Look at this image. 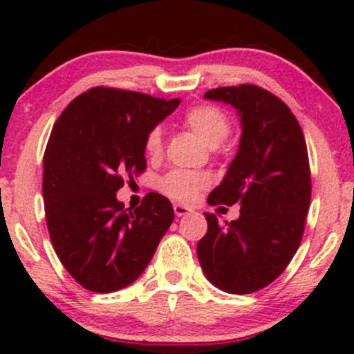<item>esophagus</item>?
I'll return each mask as SVG.
<instances>
[{
  "instance_id": "1",
  "label": "esophagus",
  "mask_w": 354,
  "mask_h": 354,
  "mask_svg": "<svg viewBox=\"0 0 354 354\" xmlns=\"http://www.w3.org/2000/svg\"><path fill=\"white\" fill-rule=\"evenodd\" d=\"M173 209H174V214H176L178 218L186 216V214L193 213V209L188 208V206H185V205H174V206H173Z\"/></svg>"
}]
</instances>
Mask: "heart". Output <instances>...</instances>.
I'll list each match as a JSON object with an SVG mask.
<instances>
[{
    "label": "heart",
    "instance_id": "heart-1",
    "mask_svg": "<svg viewBox=\"0 0 354 354\" xmlns=\"http://www.w3.org/2000/svg\"><path fill=\"white\" fill-rule=\"evenodd\" d=\"M183 123H185L191 131L196 133L198 136L205 141L209 148H218L226 141L230 135V121L228 116L211 104H200L188 109L183 116ZM163 148V133L160 128H153L146 136L145 149L148 156H158ZM209 176L206 173L198 171H178L168 173L161 180L160 188L166 196L173 198L176 201L191 203L196 200L198 194L201 193L206 186H209Z\"/></svg>",
    "mask_w": 354,
    "mask_h": 354
}]
</instances>
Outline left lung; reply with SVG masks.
Instances as JSON below:
<instances>
[{
	"mask_svg": "<svg viewBox=\"0 0 354 354\" xmlns=\"http://www.w3.org/2000/svg\"><path fill=\"white\" fill-rule=\"evenodd\" d=\"M205 98L233 106L241 121L236 156L208 203L241 206L225 225L205 213L198 259L221 291L254 293L286 270L301 243L311 201L306 141L291 109L266 89L239 84L209 89Z\"/></svg>",
	"mask_w": 354,
	"mask_h": 354,
	"instance_id": "obj_1",
	"label": "left lung"
}]
</instances>
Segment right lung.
Masks as SVG:
<instances>
[{
  "label": "right lung",
  "mask_w": 354,
  "mask_h": 354,
  "mask_svg": "<svg viewBox=\"0 0 354 354\" xmlns=\"http://www.w3.org/2000/svg\"><path fill=\"white\" fill-rule=\"evenodd\" d=\"M145 93L91 88L64 108L44 151L43 200L59 261L81 286L115 293L140 278L174 211L148 193L124 209L116 193L146 168V136L180 106Z\"/></svg>",
  "instance_id": "obj_1"
}]
</instances>
